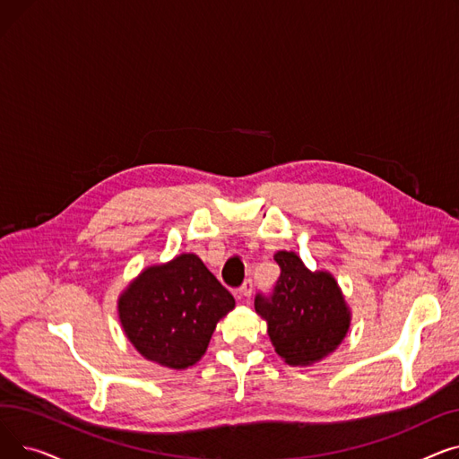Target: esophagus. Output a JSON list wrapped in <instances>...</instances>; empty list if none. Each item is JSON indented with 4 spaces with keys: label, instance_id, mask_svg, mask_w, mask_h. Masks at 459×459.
<instances>
[{
    "label": "esophagus",
    "instance_id": "obj_1",
    "mask_svg": "<svg viewBox=\"0 0 459 459\" xmlns=\"http://www.w3.org/2000/svg\"><path fill=\"white\" fill-rule=\"evenodd\" d=\"M251 294H253V281L247 279L242 286H239L238 298H239V299H247V298H251Z\"/></svg>",
    "mask_w": 459,
    "mask_h": 459
}]
</instances>
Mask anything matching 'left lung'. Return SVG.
<instances>
[{
    "label": "left lung",
    "instance_id": "left-lung-1",
    "mask_svg": "<svg viewBox=\"0 0 459 459\" xmlns=\"http://www.w3.org/2000/svg\"><path fill=\"white\" fill-rule=\"evenodd\" d=\"M275 262L281 277L272 294H256L255 308L268 322L270 341L284 363L307 367L344 341L350 308L331 273H312L288 251L275 253Z\"/></svg>",
    "mask_w": 459,
    "mask_h": 459
}]
</instances>
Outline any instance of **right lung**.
<instances>
[{"label": "right lung", "instance_id": "add662e5", "mask_svg": "<svg viewBox=\"0 0 459 459\" xmlns=\"http://www.w3.org/2000/svg\"><path fill=\"white\" fill-rule=\"evenodd\" d=\"M232 308V294L193 253L147 268L118 298L128 341L144 359L175 370L197 363Z\"/></svg>", "mask_w": 459, "mask_h": 459}]
</instances>
